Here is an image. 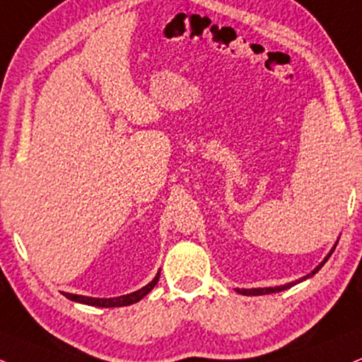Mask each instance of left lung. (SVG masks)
<instances>
[{
	"label": "left lung",
	"instance_id": "1",
	"mask_svg": "<svg viewBox=\"0 0 362 362\" xmlns=\"http://www.w3.org/2000/svg\"><path fill=\"white\" fill-rule=\"evenodd\" d=\"M336 245H337V243H336ZM336 245H334L331 252L327 253V257H325L324 260L320 262L319 265L315 267V269L312 270L309 275L302 276V279L296 280V282H290V284H285V285H279V287H265V288H236V292H238V293H242V296H265V293H275V292H282V290H287V288H290V287H293V285H296V284H300L302 280L309 279V276H312V275H315V274H317V272H319L320 269H322V265H324V263L329 260V257L332 255V252H334V250H336Z\"/></svg>",
	"mask_w": 362,
	"mask_h": 362
}]
</instances>
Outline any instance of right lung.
I'll list each match as a JSON object with an SVG mask.
<instances>
[{
    "label": "right lung",
    "instance_id": "1",
    "mask_svg": "<svg viewBox=\"0 0 362 362\" xmlns=\"http://www.w3.org/2000/svg\"><path fill=\"white\" fill-rule=\"evenodd\" d=\"M159 280V272L158 275L151 280L146 287H142L136 292L127 293V296H120V297H114V298H95V297H86V296H75V293H64L66 298L74 302H80V304H87V305H95V307H124V305H131L139 302L142 297H146L151 290L154 288V285L158 284Z\"/></svg>",
    "mask_w": 362,
    "mask_h": 362
}]
</instances>
